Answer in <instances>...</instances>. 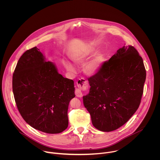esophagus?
Here are the masks:
<instances>
[{
  "instance_id": "1",
  "label": "esophagus",
  "mask_w": 160,
  "mask_h": 160,
  "mask_svg": "<svg viewBox=\"0 0 160 160\" xmlns=\"http://www.w3.org/2000/svg\"><path fill=\"white\" fill-rule=\"evenodd\" d=\"M77 85L78 88L76 89L75 94L77 97H81L82 96V91H86L88 89V82L85 79L81 78L78 81Z\"/></svg>"
}]
</instances>
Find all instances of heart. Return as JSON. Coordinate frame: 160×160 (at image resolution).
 I'll return each instance as SVG.
<instances>
[{
    "mask_svg": "<svg viewBox=\"0 0 160 160\" xmlns=\"http://www.w3.org/2000/svg\"><path fill=\"white\" fill-rule=\"evenodd\" d=\"M93 52V49L91 47H89L84 50L83 52L76 53L72 56V59L77 64H82L88 58L90 57L92 53ZM103 58L102 55L98 54L92 58L90 61L87 62L84 65V71L88 75L95 74L100 68V67L103 63ZM63 65L67 69L71 72H74L75 71L74 67L67 60L63 61Z\"/></svg>",
    "mask_w": 160,
    "mask_h": 160,
    "instance_id": "heart-1",
    "label": "heart"
}]
</instances>
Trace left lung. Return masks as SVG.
<instances>
[{"mask_svg":"<svg viewBox=\"0 0 160 160\" xmlns=\"http://www.w3.org/2000/svg\"><path fill=\"white\" fill-rule=\"evenodd\" d=\"M146 70L132 46H123L88 78L89 93L83 96L93 126L103 132L121 127L137 111L143 92Z\"/></svg>","mask_w":160,"mask_h":160,"instance_id":"1","label":"left lung"}]
</instances>
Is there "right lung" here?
<instances>
[{
  "instance_id": "right-lung-1",
  "label": "right lung",
  "mask_w": 160,
  "mask_h": 160,
  "mask_svg": "<svg viewBox=\"0 0 160 160\" xmlns=\"http://www.w3.org/2000/svg\"><path fill=\"white\" fill-rule=\"evenodd\" d=\"M45 60L36 47L23 53L13 74V92L18 110L29 125L47 134H58L68 126L74 81Z\"/></svg>"
}]
</instances>
